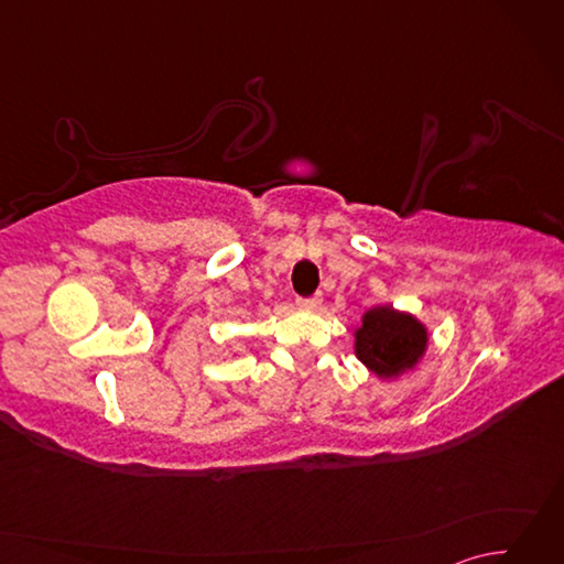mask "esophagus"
I'll return each instance as SVG.
<instances>
[{"mask_svg": "<svg viewBox=\"0 0 564 564\" xmlns=\"http://www.w3.org/2000/svg\"><path fill=\"white\" fill-rule=\"evenodd\" d=\"M297 305H301L303 310H310V313H313V310H319V305H322V297H319V295H313V297H301V301H297Z\"/></svg>", "mask_w": 564, "mask_h": 564, "instance_id": "obj_1", "label": "esophagus"}]
</instances>
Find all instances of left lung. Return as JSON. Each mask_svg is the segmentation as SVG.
I'll use <instances>...</instances> for the list:
<instances>
[{
    "label": "left lung",
    "instance_id": "left-lung-1",
    "mask_svg": "<svg viewBox=\"0 0 564 564\" xmlns=\"http://www.w3.org/2000/svg\"><path fill=\"white\" fill-rule=\"evenodd\" d=\"M354 337L358 361L382 380L412 370L426 354L429 344V332L422 322L392 305L370 307Z\"/></svg>",
    "mask_w": 564,
    "mask_h": 564
}]
</instances>
